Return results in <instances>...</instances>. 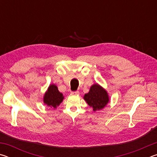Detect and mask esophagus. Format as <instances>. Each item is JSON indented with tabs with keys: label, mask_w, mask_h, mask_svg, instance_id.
<instances>
[{
	"label": "esophagus",
	"mask_w": 157,
	"mask_h": 157,
	"mask_svg": "<svg viewBox=\"0 0 157 157\" xmlns=\"http://www.w3.org/2000/svg\"><path fill=\"white\" fill-rule=\"evenodd\" d=\"M71 94L73 95H79V92L78 91H72L71 92Z\"/></svg>",
	"instance_id": "obj_1"
}]
</instances>
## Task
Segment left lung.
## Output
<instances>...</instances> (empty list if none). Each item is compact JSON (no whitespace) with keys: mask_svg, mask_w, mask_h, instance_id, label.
Wrapping results in <instances>:
<instances>
[{"mask_svg":"<svg viewBox=\"0 0 157 157\" xmlns=\"http://www.w3.org/2000/svg\"><path fill=\"white\" fill-rule=\"evenodd\" d=\"M84 99L90 107L94 108V111L102 109L109 102L107 91L98 84L93 85L88 94H85Z\"/></svg>","mask_w":157,"mask_h":157,"instance_id":"obj_1","label":"left lung"}]
</instances>
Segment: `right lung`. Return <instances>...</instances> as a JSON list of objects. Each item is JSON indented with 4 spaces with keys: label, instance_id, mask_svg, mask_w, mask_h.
Masks as SVG:
<instances>
[{
    "label": "right lung",
    "instance_id": "obj_1",
    "mask_svg": "<svg viewBox=\"0 0 157 157\" xmlns=\"http://www.w3.org/2000/svg\"><path fill=\"white\" fill-rule=\"evenodd\" d=\"M63 99V94L59 91L57 86L52 84L48 87V91L45 94L44 102L50 107L56 108L62 102Z\"/></svg>",
    "mask_w": 157,
    "mask_h": 157
}]
</instances>
